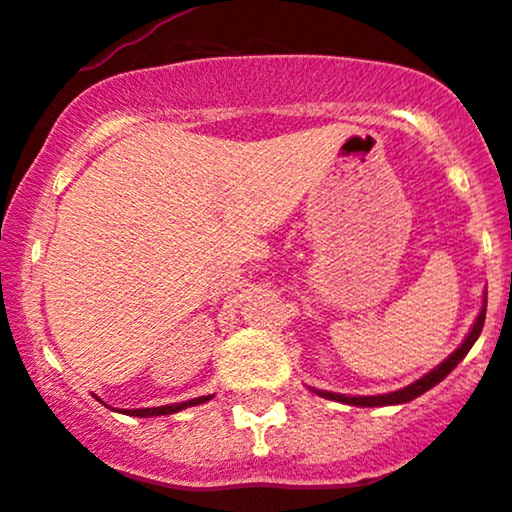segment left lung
Listing matches in <instances>:
<instances>
[{
  "label": "left lung",
  "instance_id": "1",
  "mask_svg": "<svg viewBox=\"0 0 512 512\" xmlns=\"http://www.w3.org/2000/svg\"><path fill=\"white\" fill-rule=\"evenodd\" d=\"M484 320H486V303H484V308H481V313H479V318H476L471 333L466 335V340L462 342V347H459V350H454L452 355H449L445 362L440 364V367H435L430 374H425L423 379H418L415 384L406 386V389L384 393V396H342V393H330V391H316V393H318V396H323V398H330V401H340V403H347V406H362V408H367V406H393V403L413 401V398H418L420 393H425L428 389H432L435 384H440V381L445 379V376L452 372V369L457 367L459 362H462V359L466 357V352L471 350V345H474L476 338L481 335V330H484Z\"/></svg>",
  "mask_w": 512,
  "mask_h": 512
}]
</instances>
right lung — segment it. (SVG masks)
Here are the masks:
<instances>
[{"instance_id": "right-lung-1", "label": "right lung", "mask_w": 512, "mask_h": 512, "mask_svg": "<svg viewBox=\"0 0 512 512\" xmlns=\"http://www.w3.org/2000/svg\"><path fill=\"white\" fill-rule=\"evenodd\" d=\"M211 401V396H199L192 398V401H184V403H172V406H160V408H136V411H126L128 415H136V418H150V415H170L182 411V408L189 406H199V403Z\"/></svg>"}]
</instances>
